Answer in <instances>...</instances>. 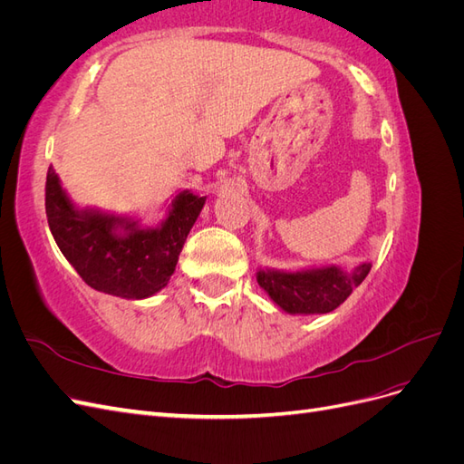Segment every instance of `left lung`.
Masks as SVG:
<instances>
[{"label": "left lung", "instance_id": "1", "mask_svg": "<svg viewBox=\"0 0 464 464\" xmlns=\"http://www.w3.org/2000/svg\"><path fill=\"white\" fill-rule=\"evenodd\" d=\"M372 263H360L353 271L339 265L314 266L300 271L259 269L257 283L269 298L286 314H329L336 310L362 280L368 276Z\"/></svg>", "mask_w": 464, "mask_h": 464}]
</instances>
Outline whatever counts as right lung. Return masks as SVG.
Listing matches in <instances>:
<instances>
[{"mask_svg":"<svg viewBox=\"0 0 464 464\" xmlns=\"http://www.w3.org/2000/svg\"><path fill=\"white\" fill-rule=\"evenodd\" d=\"M205 201L179 191L166 218L145 228L137 218L77 208L52 166L46 176V217L63 257L91 288L128 300L150 298L168 285Z\"/></svg>","mask_w":464,"mask_h":464,"instance_id":"right-lung-1","label":"right lung"}]
</instances>
